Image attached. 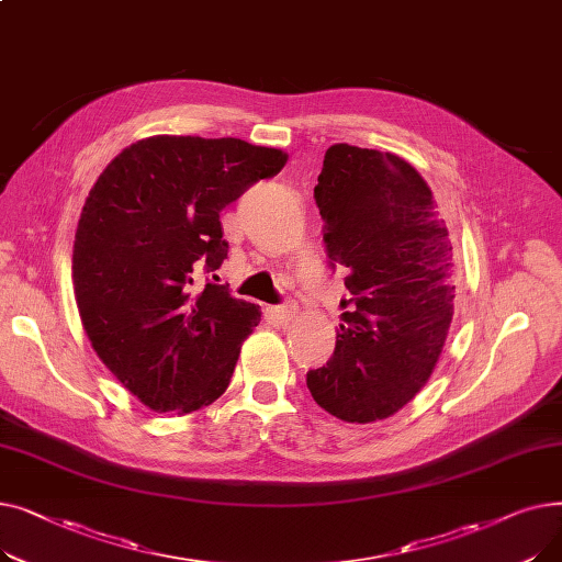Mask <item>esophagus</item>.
<instances>
[{
	"label": "esophagus",
	"instance_id": "esophagus-1",
	"mask_svg": "<svg viewBox=\"0 0 562 562\" xmlns=\"http://www.w3.org/2000/svg\"><path fill=\"white\" fill-rule=\"evenodd\" d=\"M299 310H296V303H284V305H278L273 307V316L278 318V323H282V326H286L289 321L296 318Z\"/></svg>",
	"mask_w": 562,
	"mask_h": 562
}]
</instances>
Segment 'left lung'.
I'll return each instance as SVG.
<instances>
[{"instance_id": "left-lung-1", "label": "left lung", "mask_w": 562, "mask_h": 562, "mask_svg": "<svg viewBox=\"0 0 562 562\" xmlns=\"http://www.w3.org/2000/svg\"><path fill=\"white\" fill-rule=\"evenodd\" d=\"M314 200L330 266L348 271L314 401L350 424L387 419L428 382L453 318V246L424 177L392 153L328 147Z\"/></svg>"}]
</instances>
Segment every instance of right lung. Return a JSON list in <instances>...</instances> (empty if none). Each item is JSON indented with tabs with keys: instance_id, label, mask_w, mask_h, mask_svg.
I'll list each match as a JSON object with an SVG mask.
<instances>
[{
	"instance_id": "add662e5",
	"label": "right lung",
	"mask_w": 562,
	"mask_h": 562,
	"mask_svg": "<svg viewBox=\"0 0 562 562\" xmlns=\"http://www.w3.org/2000/svg\"><path fill=\"white\" fill-rule=\"evenodd\" d=\"M286 164L241 138L150 136L98 177L79 216L72 282L98 358L155 412L214 403L229 385L259 307L214 273L227 259L221 212Z\"/></svg>"
}]
</instances>
